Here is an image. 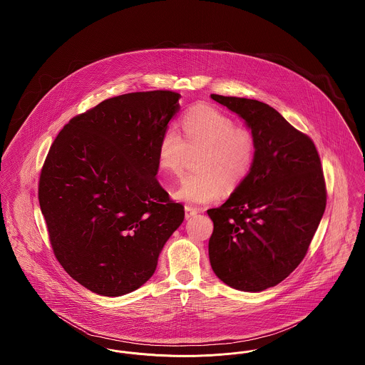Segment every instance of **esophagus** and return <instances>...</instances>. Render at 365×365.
<instances>
[{"label":"esophagus","instance_id":"esophagus-1","mask_svg":"<svg viewBox=\"0 0 365 365\" xmlns=\"http://www.w3.org/2000/svg\"><path fill=\"white\" fill-rule=\"evenodd\" d=\"M197 213H198V209L192 208L190 205H186V207H185V216H186V219H189V217L197 215Z\"/></svg>","mask_w":365,"mask_h":365}]
</instances>
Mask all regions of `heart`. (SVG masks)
Returning <instances> with one entry per match:
<instances>
[{
    "label": "heart",
    "mask_w": 365,
    "mask_h": 365,
    "mask_svg": "<svg viewBox=\"0 0 365 365\" xmlns=\"http://www.w3.org/2000/svg\"><path fill=\"white\" fill-rule=\"evenodd\" d=\"M183 137L175 127H168L161 135L157 160L163 171L179 175L190 153L201 150L197 160L198 174L185 176L175 191L183 202L201 205L217 201L223 187L237 189L249 174L256 139L252 131L237 127L225 112L198 105L190 109L183 120Z\"/></svg>",
    "instance_id": "heart-1"
}]
</instances>
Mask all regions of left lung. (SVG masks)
<instances>
[{
  "label": "left lung",
  "mask_w": 365,
  "mask_h": 365,
  "mask_svg": "<svg viewBox=\"0 0 365 365\" xmlns=\"http://www.w3.org/2000/svg\"><path fill=\"white\" fill-rule=\"evenodd\" d=\"M252 130L256 153L246 179L219 208L209 209V261L232 289L262 292L304 260L323 217L327 191L312 139L272 106L210 94Z\"/></svg>",
  "instance_id": "8db88e82"
}]
</instances>
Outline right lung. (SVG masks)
Returning <instances> with one entry per match:
<instances>
[{
    "label": "right lung",
    "instance_id": "1",
    "mask_svg": "<svg viewBox=\"0 0 365 365\" xmlns=\"http://www.w3.org/2000/svg\"><path fill=\"white\" fill-rule=\"evenodd\" d=\"M179 98L170 90L108 98L72 118L49 149L38 198L53 253L96 294L119 297L148 282L185 219L156 178Z\"/></svg>",
    "mask_w": 365,
    "mask_h": 365
}]
</instances>
